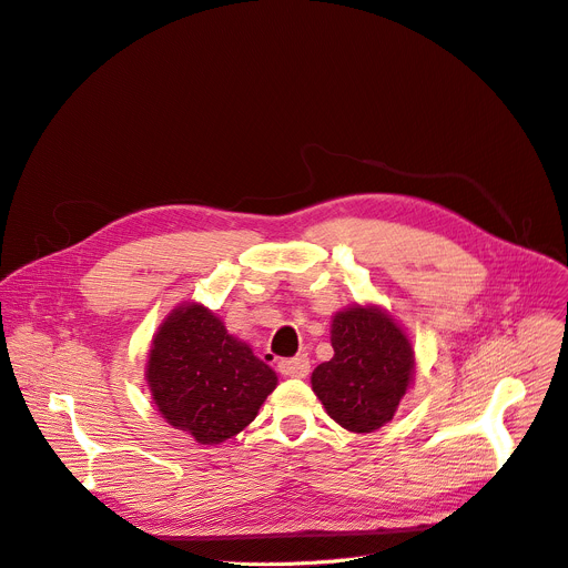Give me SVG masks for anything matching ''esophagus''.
Here are the masks:
<instances>
[{
  "instance_id": "esophagus-1",
  "label": "esophagus",
  "mask_w": 568,
  "mask_h": 568,
  "mask_svg": "<svg viewBox=\"0 0 568 568\" xmlns=\"http://www.w3.org/2000/svg\"><path fill=\"white\" fill-rule=\"evenodd\" d=\"M277 368H280V373L286 375V377H307V373H310V359L304 357V355L288 357V359H282Z\"/></svg>"
}]
</instances>
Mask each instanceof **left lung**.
<instances>
[{
    "instance_id": "obj_1",
    "label": "left lung",
    "mask_w": 568,
    "mask_h": 568,
    "mask_svg": "<svg viewBox=\"0 0 568 568\" xmlns=\"http://www.w3.org/2000/svg\"><path fill=\"white\" fill-rule=\"evenodd\" d=\"M334 357L312 373L314 394L351 432H373L394 418L414 373L409 338L373 307H353L332 321Z\"/></svg>"
}]
</instances>
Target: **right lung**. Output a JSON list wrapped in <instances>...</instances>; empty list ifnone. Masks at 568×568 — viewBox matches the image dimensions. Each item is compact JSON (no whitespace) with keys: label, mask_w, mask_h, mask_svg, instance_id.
<instances>
[{"label":"right lung","mask_w":568,"mask_h":568,"mask_svg":"<svg viewBox=\"0 0 568 568\" xmlns=\"http://www.w3.org/2000/svg\"><path fill=\"white\" fill-rule=\"evenodd\" d=\"M145 375L161 416L204 446L247 427L277 386L275 371L202 304L174 310L159 327Z\"/></svg>","instance_id":"right-lung-1"}]
</instances>
